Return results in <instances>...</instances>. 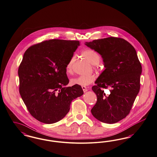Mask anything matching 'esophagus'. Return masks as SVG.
<instances>
[{
    "mask_svg": "<svg viewBox=\"0 0 157 157\" xmlns=\"http://www.w3.org/2000/svg\"><path fill=\"white\" fill-rule=\"evenodd\" d=\"M82 89H83V90L84 92H86L88 91V88H86V86H82Z\"/></svg>",
    "mask_w": 157,
    "mask_h": 157,
    "instance_id": "esophagus-1",
    "label": "esophagus"
}]
</instances>
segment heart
Masks as SVG:
<instances>
[{"label":"heart","instance_id":"b5f03b06","mask_svg":"<svg viewBox=\"0 0 157 157\" xmlns=\"http://www.w3.org/2000/svg\"><path fill=\"white\" fill-rule=\"evenodd\" d=\"M82 56L92 65H98L101 61V56L95 51L91 49H86L82 52ZM75 56H73L69 61L67 65V70L68 72H71L74 64L75 61ZM94 75L79 76L71 79V83L73 85H79L81 86H86L92 83L95 80Z\"/></svg>","mask_w":157,"mask_h":157}]
</instances>
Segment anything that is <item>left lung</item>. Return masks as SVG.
Instances as JSON below:
<instances>
[{"mask_svg": "<svg viewBox=\"0 0 157 157\" xmlns=\"http://www.w3.org/2000/svg\"><path fill=\"white\" fill-rule=\"evenodd\" d=\"M85 45L101 55L105 68L92 88L97 101L91 113L103 123H117L129 114L140 90L142 67L136 51L124 39L113 37ZM107 88L108 96L103 90Z\"/></svg>", "mask_w": 157, "mask_h": 157, "instance_id": "left-lung-1", "label": "left lung"}]
</instances>
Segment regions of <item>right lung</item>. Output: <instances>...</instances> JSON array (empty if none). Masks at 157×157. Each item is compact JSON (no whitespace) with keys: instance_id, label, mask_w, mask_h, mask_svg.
Wrapping results in <instances>:
<instances>
[{"instance_id":"obj_1","label":"right lung","mask_w":157,"mask_h":157,"mask_svg":"<svg viewBox=\"0 0 157 157\" xmlns=\"http://www.w3.org/2000/svg\"><path fill=\"white\" fill-rule=\"evenodd\" d=\"M79 41L50 40L25 51L19 66V92L27 110L39 121L52 124L69 112L71 101L81 96L79 85L67 87V65Z\"/></svg>"}]
</instances>
